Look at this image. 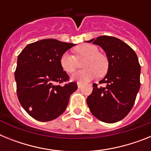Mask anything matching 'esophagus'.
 <instances>
[{"label":"esophagus","instance_id":"obj_1","mask_svg":"<svg viewBox=\"0 0 151 151\" xmlns=\"http://www.w3.org/2000/svg\"><path fill=\"white\" fill-rule=\"evenodd\" d=\"M77 85H78V88H81V87H82V82H77Z\"/></svg>","mask_w":151,"mask_h":151}]
</instances>
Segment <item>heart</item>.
<instances>
[{
	"instance_id": "obj_1",
	"label": "heart",
	"mask_w": 151,
	"mask_h": 151,
	"mask_svg": "<svg viewBox=\"0 0 151 151\" xmlns=\"http://www.w3.org/2000/svg\"><path fill=\"white\" fill-rule=\"evenodd\" d=\"M76 57L68 53L62 54L60 63L62 69L66 73L71 74L76 70L78 67V60L85 58L83 63L82 71L78 72L73 78L79 82H87L94 78L98 74L103 76L106 73L109 66L108 60L104 54L99 53L97 47L88 44H84L76 47L74 49Z\"/></svg>"
}]
</instances>
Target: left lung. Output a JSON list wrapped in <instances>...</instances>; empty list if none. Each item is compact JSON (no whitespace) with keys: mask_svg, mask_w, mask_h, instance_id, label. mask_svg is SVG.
<instances>
[{"mask_svg":"<svg viewBox=\"0 0 151 151\" xmlns=\"http://www.w3.org/2000/svg\"><path fill=\"white\" fill-rule=\"evenodd\" d=\"M91 41L105 51L109 68L99 82L106 86L93 84L88 106L99 120L114 123L125 118L133 107L141 85V66L134 50L119 38L103 35L88 42Z\"/></svg>","mask_w":151,"mask_h":151,"instance_id":"8db88e82","label":"left lung"}]
</instances>
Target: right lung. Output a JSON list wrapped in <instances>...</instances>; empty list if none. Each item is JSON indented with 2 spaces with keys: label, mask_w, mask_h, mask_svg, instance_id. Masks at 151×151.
<instances>
[{
  "label": "right lung",
  "mask_w": 151,
  "mask_h": 151,
  "mask_svg": "<svg viewBox=\"0 0 151 151\" xmlns=\"http://www.w3.org/2000/svg\"><path fill=\"white\" fill-rule=\"evenodd\" d=\"M76 45L47 38L29 44L19 54L15 71L17 97L29 116L41 122L62 114L69 97L78 88L76 82L62 69V54Z\"/></svg>",
  "instance_id": "right-lung-1"
}]
</instances>
